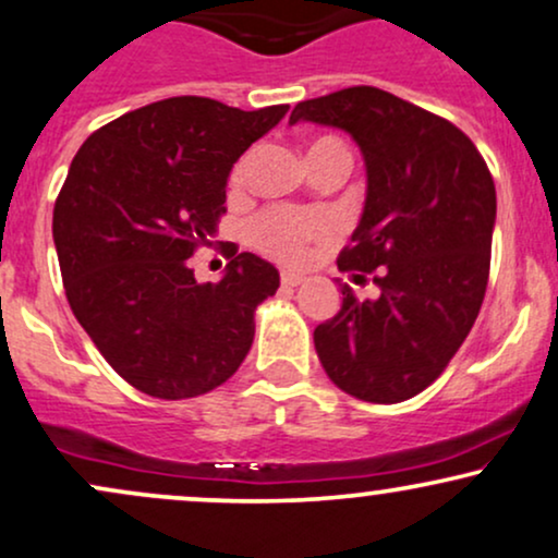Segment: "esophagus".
I'll use <instances>...</instances> for the list:
<instances>
[{
    "label": "esophagus",
    "mask_w": 558,
    "mask_h": 558,
    "mask_svg": "<svg viewBox=\"0 0 558 558\" xmlns=\"http://www.w3.org/2000/svg\"><path fill=\"white\" fill-rule=\"evenodd\" d=\"M280 283H283L286 288H296V286L304 283V278H301V275H296V272L286 270L283 275H280Z\"/></svg>",
    "instance_id": "34e87169"
}]
</instances>
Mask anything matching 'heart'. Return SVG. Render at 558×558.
Returning <instances> with one entry per match:
<instances>
[{"label": "heart", "instance_id": "1", "mask_svg": "<svg viewBox=\"0 0 558 558\" xmlns=\"http://www.w3.org/2000/svg\"><path fill=\"white\" fill-rule=\"evenodd\" d=\"M322 147H340L345 150L338 140L322 137L308 145V153L322 150ZM250 158L239 160L231 171V184L239 186L244 181ZM332 226L325 215L312 213H291V210H267L250 226V241L259 252L270 254V257L288 262V265H301L308 254V241L330 236Z\"/></svg>", "mask_w": 558, "mask_h": 558}]
</instances>
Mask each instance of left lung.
I'll list each match as a JSON object with an SVG mask.
<instances>
[{"mask_svg": "<svg viewBox=\"0 0 558 558\" xmlns=\"http://www.w3.org/2000/svg\"><path fill=\"white\" fill-rule=\"evenodd\" d=\"M343 130L361 147L366 199L338 259L374 272L377 299L340 283L343 306L314 330L327 377L366 402H402L445 372L478 317L492 265L496 190L447 119L372 85L301 100L291 124Z\"/></svg>", "mask_w": 558, "mask_h": 558, "instance_id": "left-lung-1", "label": "left lung"}]
</instances>
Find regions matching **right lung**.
<instances>
[{"label":"right lung","instance_id":"1","mask_svg":"<svg viewBox=\"0 0 558 558\" xmlns=\"http://www.w3.org/2000/svg\"><path fill=\"white\" fill-rule=\"evenodd\" d=\"M288 113L179 96L124 113L85 140L53 205L66 301L113 372L160 400L223 385L254 340V308L280 275L252 252L218 283L190 257L218 231L233 163Z\"/></svg>","mask_w":558,"mask_h":558}]
</instances>
